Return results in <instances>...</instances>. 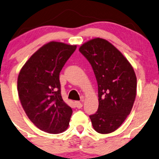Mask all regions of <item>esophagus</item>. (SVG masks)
<instances>
[{
    "mask_svg": "<svg viewBox=\"0 0 159 159\" xmlns=\"http://www.w3.org/2000/svg\"><path fill=\"white\" fill-rule=\"evenodd\" d=\"M75 105H76V107L78 108H82V106H83L82 103H81V102H75Z\"/></svg>",
    "mask_w": 159,
    "mask_h": 159,
    "instance_id": "1",
    "label": "esophagus"
}]
</instances>
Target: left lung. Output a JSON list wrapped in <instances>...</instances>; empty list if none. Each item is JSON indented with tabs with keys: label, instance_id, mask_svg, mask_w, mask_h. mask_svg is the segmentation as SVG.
I'll return each mask as SVG.
<instances>
[{
	"label": "left lung",
	"instance_id": "obj_1",
	"mask_svg": "<svg viewBox=\"0 0 159 159\" xmlns=\"http://www.w3.org/2000/svg\"><path fill=\"white\" fill-rule=\"evenodd\" d=\"M98 82V109L90 115L94 129L108 134L121 125L136 97L137 78L130 62L109 41L96 38L80 47Z\"/></svg>",
	"mask_w": 159,
	"mask_h": 159
}]
</instances>
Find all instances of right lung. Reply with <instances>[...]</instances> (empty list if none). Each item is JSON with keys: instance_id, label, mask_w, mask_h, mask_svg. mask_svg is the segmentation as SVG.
Listing matches in <instances>:
<instances>
[{"instance_id": "obj_1", "label": "right lung", "mask_w": 159, "mask_h": 159, "mask_svg": "<svg viewBox=\"0 0 159 159\" xmlns=\"http://www.w3.org/2000/svg\"><path fill=\"white\" fill-rule=\"evenodd\" d=\"M76 48L51 41L34 53L19 72L23 109L36 127L50 134L63 132L69 125L72 109L62 99L59 75Z\"/></svg>"}]
</instances>
